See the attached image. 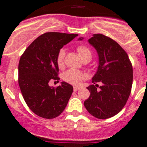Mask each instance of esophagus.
I'll use <instances>...</instances> for the list:
<instances>
[{
  "label": "esophagus",
  "mask_w": 147,
  "mask_h": 147,
  "mask_svg": "<svg viewBox=\"0 0 147 147\" xmlns=\"http://www.w3.org/2000/svg\"><path fill=\"white\" fill-rule=\"evenodd\" d=\"M73 90L74 91H78V90H80V87H78V86H75L73 88Z\"/></svg>",
  "instance_id": "1"
}]
</instances>
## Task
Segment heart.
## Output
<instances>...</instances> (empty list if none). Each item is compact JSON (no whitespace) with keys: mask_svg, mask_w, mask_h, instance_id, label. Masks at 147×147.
<instances>
[{"mask_svg":"<svg viewBox=\"0 0 147 147\" xmlns=\"http://www.w3.org/2000/svg\"><path fill=\"white\" fill-rule=\"evenodd\" d=\"M77 51L80 58L83 60L86 59H91L92 57V52L88 47L83 45L78 46L77 48ZM65 56V51L64 49H60L59 51L57 56V64L59 68H61L64 65V59ZM86 75L82 72L77 69H70L64 72L62 78L64 81L70 83L72 85H79L82 82L83 79H85Z\"/></svg>","mask_w":147,"mask_h":147,"instance_id":"heart-1","label":"heart"}]
</instances>
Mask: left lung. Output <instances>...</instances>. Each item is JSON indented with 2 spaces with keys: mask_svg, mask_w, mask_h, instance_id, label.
Listing matches in <instances>:
<instances>
[{
  "mask_svg": "<svg viewBox=\"0 0 147 147\" xmlns=\"http://www.w3.org/2000/svg\"><path fill=\"white\" fill-rule=\"evenodd\" d=\"M88 42L97 51L99 62L92 78L96 85L87 87L90 94L84 106L94 117L107 119L119 113L129 98L133 84L132 64L125 51L112 38L94 34ZM97 82L102 83L99 90Z\"/></svg>",
  "mask_w": 147,
  "mask_h": 147,
  "instance_id": "left-lung-1",
  "label": "left lung"
}]
</instances>
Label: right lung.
I'll return each mask as SVG.
<instances>
[{
    "instance_id": "right-lung-1",
    "label": "right lung",
    "mask_w": 147,
    "mask_h": 147,
    "mask_svg": "<svg viewBox=\"0 0 147 147\" xmlns=\"http://www.w3.org/2000/svg\"><path fill=\"white\" fill-rule=\"evenodd\" d=\"M78 34L46 32L26 49L19 62V78L22 94L35 115L53 119L61 115L73 91V87L61 82L51 87V79L59 80L57 56L59 51L78 36Z\"/></svg>"
}]
</instances>
